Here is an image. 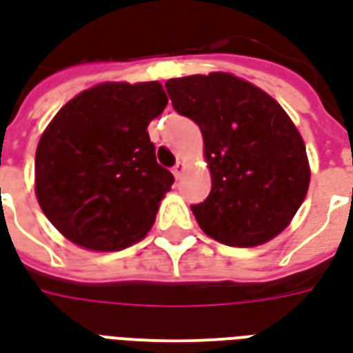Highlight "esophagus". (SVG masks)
I'll return each instance as SVG.
<instances>
[{
	"label": "esophagus",
	"instance_id": "34e87169",
	"mask_svg": "<svg viewBox=\"0 0 353 353\" xmlns=\"http://www.w3.org/2000/svg\"><path fill=\"white\" fill-rule=\"evenodd\" d=\"M183 170H185V164L183 163H177L176 166H174V176H176V179H181V176H183Z\"/></svg>",
	"mask_w": 353,
	"mask_h": 353
}]
</instances>
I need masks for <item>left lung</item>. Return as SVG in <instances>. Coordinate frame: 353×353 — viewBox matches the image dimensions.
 I'll return each instance as SVG.
<instances>
[{"instance_id": "left-lung-1", "label": "left lung", "mask_w": 353, "mask_h": 353, "mask_svg": "<svg viewBox=\"0 0 353 353\" xmlns=\"http://www.w3.org/2000/svg\"><path fill=\"white\" fill-rule=\"evenodd\" d=\"M166 91L174 110L202 130L211 192L190 205L200 228L228 247L279 236L310 181L305 143L283 106L228 72L172 78Z\"/></svg>"}]
</instances>
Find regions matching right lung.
<instances>
[{"label":"right lung","mask_w":353,"mask_h":353,"mask_svg":"<svg viewBox=\"0 0 353 353\" xmlns=\"http://www.w3.org/2000/svg\"><path fill=\"white\" fill-rule=\"evenodd\" d=\"M166 104L159 82H106L57 112L39 140L35 192L67 239L110 252L150 232L174 183L148 134Z\"/></svg>","instance_id":"right-lung-1"}]
</instances>
